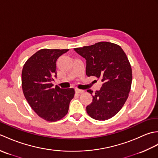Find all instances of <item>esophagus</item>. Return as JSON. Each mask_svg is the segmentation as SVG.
I'll list each match as a JSON object with an SVG mask.
<instances>
[{
  "label": "esophagus",
  "mask_w": 158,
  "mask_h": 158,
  "mask_svg": "<svg viewBox=\"0 0 158 158\" xmlns=\"http://www.w3.org/2000/svg\"><path fill=\"white\" fill-rule=\"evenodd\" d=\"M75 92H76V93H77V94H82V93L84 92V91H83V90L78 89V88H76V89H75Z\"/></svg>",
  "instance_id": "1"
}]
</instances>
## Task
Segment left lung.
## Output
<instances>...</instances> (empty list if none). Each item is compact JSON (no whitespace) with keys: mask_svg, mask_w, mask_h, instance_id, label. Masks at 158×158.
<instances>
[{"mask_svg":"<svg viewBox=\"0 0 158 158\" xmlns=\"http://www.w3.org/2000/svg\"><path fill=\"white\" fill-rule=\"evenodd\" d=\"M86 60V75L103 82L93 96L86 111L96 120H107L115 116L128 98L132 71L128 58L122 48L115 43L102 41L94 45L75 48ZM88 92L92 94L93 91Z\"/></svg>","mask_w":158,"mask_h":158,"instance_id":"1","label":"left lung"}]
</instances>
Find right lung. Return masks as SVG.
<instances>
[{
	"label": "right lung",
	"instance_id": "add662e5",
	"mask_svg": "<svg viewBox=\"0 0 158 158\" xmlns=\"http://www.w3.org/2000/svg\"><path fill=\"white\" fill-rule=\"evenodd\" d=\"M69 49H42L28 59L22 72L23 95L37 115L48 122H56L64 117L75 96L73 88H53L56 77V60Z\"/></svg>",
	"mask_w": 158,
	"mask_h": 158
}]
</instances>
